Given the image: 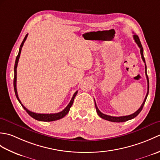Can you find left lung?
I'll list each match as a JSON object with an SVG mask.
<instances>
[{
    "label": "left lung",
    "instance_id": "obj_1",
    "mask_svg": "<svg viewBox=\"0 0 160 160\" xmlns=\"http://www.w3.org/2000/svg\"><path fill=\"white\" fill-rule=\"evenodd\" d=\"M133 38L135 40V42L137 43V45H138V47H140V53H141V56H142V58L144 62L145 63V73H146V76H147V83H148V91H147V93L146 95V97L144 98V100L143 102V103L141 105V107H140V108L136 111L134 113H132L131 115H126V116H120V117H113V116H111V115H105L104 113H102L101 111H100V110L98 109V108L96 105V101H95V106H96V111H97V113L98 114V115L101 118L104 119V120H106L108 121H111V122H126V121H128L129 120H131V119L134 118L137 116V115L140 113L141 111L142 110V108H143V107L144 105V103L146 102V100H147V96H148V91H149V81H148V77L147 76V65H146V62H145V59H144V53H143V47L142 46V44L140 42V38H139L138 36H137L136 34H134L133 35Z\"/></svg>",
    "mask_w": 160,
    "mask_h": 160
}]
</instances>
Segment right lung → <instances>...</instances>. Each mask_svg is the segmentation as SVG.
Instances as JSON below:
<instances>
[{
  "label": "right lung",
  "mask_w": 160,
  "mask_h": 160,
  "mask_svg": "<svg viewBox=\"0 0 160 160\" xmlns=\"http://www.w3.org/2000/svg\"><path fill=\"white\" fill-rule=\"evenodd\" d=\"M28 34H27L25 37V38H24V40H22L21 45H20V46L18 54V56H17L16 58V62H15V65H14V78H13V87H14V91H15L16 96L17 98V99H18V102H20V104L22 105V107H23L24 109H25L27 111V113H28L32 118H34L35 120H38V121H43V122H52V121H55V120H60V119L64 118L68 113H69L70 108H71V106H72V104L73 103L74 98H75V97H76V96L78 93V91L75 92L72 98H71L70 102L66 107V108H64L63 111H62L61 112H59V113H57L45 114V113H33V112L29 111L28 108H26L25 107L23 106V104L21 103V102H20L19 98L18 96V93H17V89H16V69H17V66H18V60H19L20 56V53H21L22 47L24 45V42H25L27 38H28Z\"/></svg>",
  "instance_id": "1"
}]
</instances>
